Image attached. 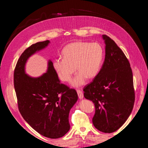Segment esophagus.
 Here are the masks:
<instances>
[{
  "mask_svg": "<svg viewBox=\"0 0 148 148\" xmlns=\"http://www.w3.org/2000/svg\"><path fill=\"white\" fill-rule=\"evenodd\" d=\"M77 91L78 96V97H79V99H82L83 98V97H84L83 92L81 90H80V89H77Z\"/></svg>",
  "mask_w": 148,
  "mask_h": 148,
  "instance_id": "esophagus-1",
  "label": "esophagus"
}]
</instances>
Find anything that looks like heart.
I'll return each mask as SVG.
<instances>
[{"instance_id": "heart-1", "label": "heart", "mask_w": 148, "mask_h": 148, "mask_svg": "<svg viewBox=\"0 0 148 148\" xmlns=\"http://www.w3.org/2000/svg\"><path fill=\"white\" fill-rule=\"evenodd\" d=\"M62 56L64 59L58 58L53 61V69L62 81L69 82L77 69L79 72L71 84L79 86L85 83L87 77L95 78L99 73L104 51L97 42H75L64 48Z\"/></svg>"}]
</instances>
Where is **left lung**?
Segmentation results:
<instances>
[{
  "instance_id": "obj_1",
  "label": "left lung",
  "mask_w": 148,
  "mask_h": 148,
  "mask_svg": "<svg viewBox=\"0 0 148 148\" xmlns=\"http://www.w3.org/2000/svg\"><path fill=\"white\" fill-rule=\"evenodd\" d=\"M105 60L93 81L84 88V96L92 101V123L98 130H117L132 113L135 102L132 70L123 51L112 39L102 35Z\"/></svg>"
}]
</instances>
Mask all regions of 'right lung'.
Instances as JSON below:
<instances>
[{
  "label": "right lung",
  "mask_w": 148,
  "mask_h": 148,
  "mask_svg": "<svg viewBox=\"0 0 148 148\" xmlns=\"http://www.w3.org/2000/svg\"><path fill=\"white\" fill-rule=\"evenodd\" d=\"M49 40L32 44L22 53L14 71V87L22 117L34 130L49 138L62 137L70 128L69 115L77 92L60 83L51 60L46 73L31 77L25 72L29 58L45 49Z\"/></svg>",
  "instance_id": "1"
}]
</instances>
